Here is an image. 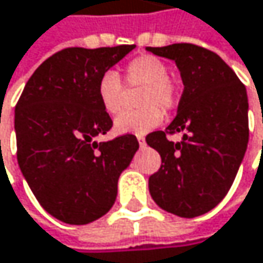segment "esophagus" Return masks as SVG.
<instances>
[{"mask_svg": "<svg viewBox=\"0 0 263 263\" xmlns=\"http://www.w3.org/2000/svg\"><path fill=\"white\" fill-rule=\"evenodd\" d=\"M137 140H138L140 146H144V144H146V140H144V137H143V135H137Z\"/></svg>", "mask_w": 263, "mask_h": 263, "instance_id": "34e87169", "label": "esophagus"}]
</instances>
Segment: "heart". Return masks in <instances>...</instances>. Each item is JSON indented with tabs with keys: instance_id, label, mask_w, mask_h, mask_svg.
Here are the masks:
<instances>
[{
	"instance_id": "b5f03b06",
	"label": "heart",
	"mask_w": 263,
	"mask_h": 263,
	"mask_svg": "<svg viewBox=\"0 0 263 263\" xmlns=\"http://www.w3.org/2000/svg\"><path fill=\"white\" fill-rule=\"evenodd\" d=\"M123 81L128 87L143 85L138 105L143 108L120 114L114 122L119 134L143 135L152 131L162 122V111H172L179 102V88L168 77V67L154 55H140L132 59L123 72ZM99 102L109 116H117L126 101V90L122 80L114 72H105L96 85Z\"/></svg>"
}]
</instances>
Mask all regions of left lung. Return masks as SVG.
Returning <instances> with one entry per match:
<instances>
[{
	"instance_id": "8db88e82",
	"label": "left lung",
	"mask_w": 263,
	"mask_h": 263,
	"mask_svg": "<svg viewBox=\"0 0 263 263\" xmlns=\"http://www.w3.org/2000/svg\"><path fill=\"white\" fill-rule=\"evenodd\" d=\"M176 63L183 83L178 114L146 143L161 155L149 191L164 211L183 218L209 212L230 190L249 143V99L244 84L215 52L191 43L146 48ZM182 132L175 143L167 133Z\"/></svg>"
}]
</instances>
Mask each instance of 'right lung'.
I'll use <instances>...</instances> for the list:
<instances>
[{
  "instance_id": "obj_1",
  "label": "right lung",
  "mask_w": 263,
  "mask_h": 263,
  "mask_svg": "<svg viewBox=\"0 0 263 263\" xmlns=\"http://www.w3.org/2000/svg\"><path fill=\"white\" fill-rule=\"evenodd\" d=\"M134 48L61 49L37 67L16 104L17 164L42 208L63 223L80 226L105 215L138 151L132 134L95 140L112 126L98 81Z\"/></svg>"
}]
</instances>
